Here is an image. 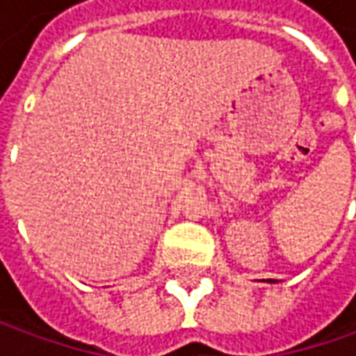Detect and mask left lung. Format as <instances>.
I'll return each mask as SVG.
<instances>
[{"label": "left lung", "instance_id": "left-lung-1", "mask_svg": "<svg viewBox=\"0 0 356 356\" xmlns=\"http://www.w3.org/2000/svg\"><path fill=\"white\" fill-rule=\"evenodd\" d=\"M267 281H269V283H277V281H275V280H267Z\"/></svg>", "mask_w": 356, "mask_h": 356}]
</instances>
